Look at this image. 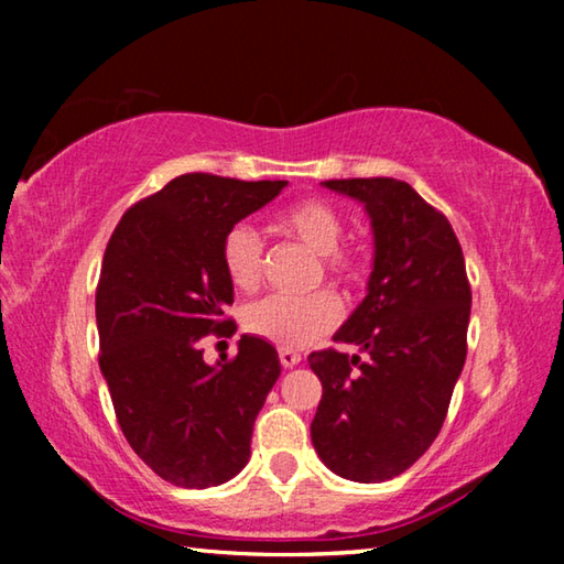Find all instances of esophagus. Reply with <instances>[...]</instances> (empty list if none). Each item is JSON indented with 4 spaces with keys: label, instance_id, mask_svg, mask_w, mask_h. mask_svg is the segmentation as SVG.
<instances>
[{
    "label": "esophagus",
    "instance_id": "obj_1",
    "mask_svg": "<svg viewBox=\"0 0 564 564\" xmlns=\"http://www.w3.org/2000/svg\"><path fill=\"white\" fill-rule=\"evenodd\" d=\"M279 358H281L283 368H293V366H299V362H301V352H295L291 348H281Z\"/></svg>",
    "mask_w": 564,
    "mask_h": 564
}]
</instances>
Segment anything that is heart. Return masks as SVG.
Masks as SVG:
<instances>
[{
    "mask_svg": "<svg viewBox=\"0 0 564 564\" xmlns=\"http://www.w3.org/2000/svg\"><path fill=\"white\" fill-rule=\"evenodd\" d=\"M273 228L283 238L301 243L318 256L313 281L326 279L333 285H352L362 273V261L356 251L343 248L346 221L333 204L323 198H303L275 216ZM221 263L228 283L236 291L251 293L263 281L265 253L259 234L248 226H234L221 243ZM340 321V303L333 293L318 291L301 299L269 295L248 305L243 326L248 333L273 343L279 348L299 350L326 336Z\"/></svg>",
    "mask_w": 564,
    "mask_h": 564,
    "instance_id": "heart-1",
    "label": "heart"
}]
</instances>
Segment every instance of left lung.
Here are the masks:
<instances>
[{"instance_id":"8db88e82","label":"left lung","mask_w":564,"mask_h":564,"mask_svg":"<svg viewBox=\"0 0 564 564\" xmlns=\"http://www.w3.org/2000/svg\"><path fill=\"white\" fill-rule=\"evenodd\" d=\"M323 186L366 206L376 236L368 295L333 336L366 350L308 356L323 395L311 441L333 473L383 482L441 433L467 356L470 281L445 214L405 181L333 178Z\"/></svg>"}]
</instances>
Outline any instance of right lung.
<instances>
[{"instance_id":"right-lung-1","label":"right lung","mask_w":564,"mask_h":564,"mask_svg":"<svg viewBox=\"0 0 564 564\" xmlns=\"http://www.w3.org/2000/svg\"><path fill=\"white\" fill-rule=\"evenodd\" d=\"M289 181L184 174L127 208L97 285L99 368L141 460L178 488H214L243 470L265 395L281 376L269 340L241 336L208 366L202 340L231 338L226 234Z\"/></svg>"}]
</instances>
